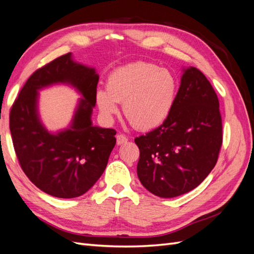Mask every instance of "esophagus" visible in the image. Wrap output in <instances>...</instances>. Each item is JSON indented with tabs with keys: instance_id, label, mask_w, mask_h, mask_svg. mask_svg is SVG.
Listing matches in <instances>:
<instances>
[{
	"instance_id": "obj_1",
	"label": "esophagus",
	"mask_w": 254,
	"mask_h": 254,
	"mask_svg": "<svg viewBox=\"0 0 254 254\" xmlns=\"http://www.w3.org/2000/svg\"><path fill=\"white\" fill-rule=\"evenodd\" d=\"M127 141H128V137L126 135H124V134H118V136H117V143H118V145L125 144V143H127Z\"/></svg>"
}]
</instances>
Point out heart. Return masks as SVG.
<instances>
[{"mask_svg":"<svg viewBox=\"0 0 254 254\" xmlns=\"http://www.w3.org/2000/svg\"><path fill=\"white\" fill-rule=\"evenodd\" d=\"M106 88L96 90L95 102L107 121L119 113L120 103L130 124L140 130H151L171 115L178 94V80L171 71L137 61L112 71Z\"/></svg>","mask_w":254,"mask_h":254,"instance_id":"b5f03b06","label":"heart"}]
</instances>
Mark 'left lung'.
Listing matches in <instances>:
<instances>
[{"instance_id": "8db88e82", "label": "left lung", "mask_w": 254, "mask_h": 254, "mask_svg": "<svg viewBox=\"0 0 254 254\" xmlns=\"http://www.w3.org/2000/svg\"><path fill=\"white\" fill-rule=\"evenodd\" d=\"M134 142L140 149L137 177L153 195L180 196L206 178L217 162L222 124L218 97L198 68H183L171 115Z\"/></svg>"}]
</instances>
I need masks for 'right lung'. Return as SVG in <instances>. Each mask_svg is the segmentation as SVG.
<instances>
[{
    "label": "right lung",
    "mask_w": 254,
    "mask_h": 254,
    "mask_svg": "<svg viewBox=\"0 0 254 254\" xmlns=\"http://www.w3.org/2000/svg\"><path fill=\"white\" fill-rule=\"evenodd\" d=\"M95 68L75 63L67 53L38 68L27 79L9 114L14 151L28 179L58 198L83 195L99 179L117 143V131L92 125L98 82ZM66 83L82 94L70 127L49 133L37 113V91Z\"/></svg>",
    "instance_id": "add662e5"
}]
</instances>
